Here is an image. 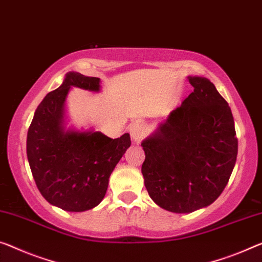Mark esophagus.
<instances>
[{"label": "esophagus", "mask_w": 262, "mask_h": 262, "mask_svg": "<svg viewBox=\"0 0 262 262\" xmlns=\"http://www.w3.org/2000/svg\"><path fill=\"white\" fill-rule=\"evenodd\" d=\"M128 130H130L132 139H134V142L136 144H139L142 142V139L144 138L145 135H146V128H145L144 124L140 122H136L132 124Z\"/></svg>", "instance_id": "34e87169"}]
</instances>
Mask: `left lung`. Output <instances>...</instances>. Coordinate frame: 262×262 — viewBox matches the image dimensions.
I'll return each instance as SVG.
<instances>
[{
    "instance_id": "8db88e82",
    "label": "left lung",
    "mask_w": 262,
    "mask_h": 262,
    "mask_svg": "<svg viewBox=\"0 0 262 262\" xmlns=\"http://www.w3.org/2000/svg\"><path fill=\"white\" fill-rule=\"evenodd\" d=\"M193 92L142 143L145 187L164 210L190 213L224 191L238 155L234 119L207 78L190 77Z\"/></svg>"
}]
</instances>
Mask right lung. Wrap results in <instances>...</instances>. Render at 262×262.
Here are the masks:
<instances>
[{
  "label": "right lung",
  "mask_w": 262,
  "mask_h": 262,
  "mask_svg": "<svg viewBox=\"0 0 262 262\" xmlns=\"http://www.w3.org/2000/svg\"><path fill=\"white\" fill-rule=\"evenodd\" d=\"M71 86L99 90V78L69 72L48 94L28 130L27 156L36 186L48 203L64 211L91 210L105 195L108 178L131 145L130 135L111 139L102 132L64 130V102Z\"/></svg>",
  "instance_id": "right-lung-1"
}]
</instances>
